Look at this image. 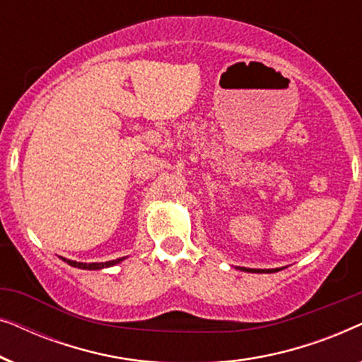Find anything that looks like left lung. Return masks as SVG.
Returning <instances> with one entry per match:
<instances>
[{"label":"left lung","mask_w":362,"mask_h":362,"mask_svg":"<svg viewBox=\"0 0 362 362\" xmlns=\"http://www.w3.org/2000/svg\"><path fill=\"white\" fill-rule=\"evenodd\" d=\"M244 272H252V274H272V272H279V269H269V270H260V269H245V267H239Z\"/></svg>","instance_id":"8db88e82"}]
</instances>
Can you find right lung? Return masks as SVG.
<instances>
[{
  "label": "right lung",
  "instance_id": "add662e5",
  "mask_svg": "<svg viewBox=\"0 0 362 362\" xmlns=\"http://www.w3.org/2000/svg\"><path fill=\"white\" fill-rule=\"evenodd\" d=\"M125 259V257H122V259H117V260H110V262H93V264H82V262H74V260H67V259H62L64 262H67L69 265L72 267H77V269H83V270H100V269H105V267H112L115 264H120V262Z\"/></svg>",
  "mask_w": 362,
  "mask_h": 362
}]
</instances>
